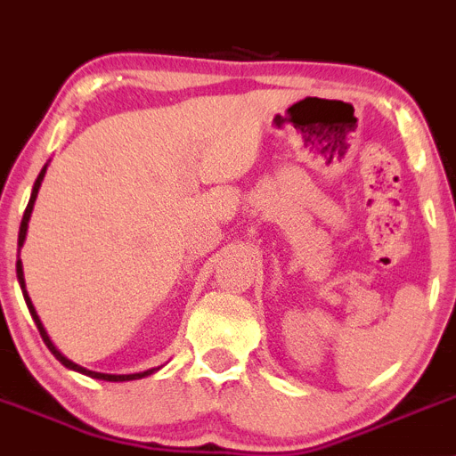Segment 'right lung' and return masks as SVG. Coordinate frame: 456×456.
<instances>
[{
    "label": "right lung",
    "instance_id": "right-lung-1",
    "mask_svg": "<svg viewBox=\"0 0 456 456\" xmlns=\"http://www.w3.org/2000/svg\"><path fill=\"white\" fill-rule=\"evenodd\" d=\"M46 169H48V162H46V165L42 167V171H39L37 180H35V184H33V191H30V200H28V207H26V211H24V218H21V224H20V236H17V281H20L21 294H24V300H26V307H28L30 316H33V321H35V325H37L39 334H42L44 343H46V347H48V350L53 352V356H55V359L60 361V363L64 365V368L73 370V372H79V374H86V377H91V379H97V381H110V383H120V381H135V379H144V377H149V374L158 372V370H160L162 365H160V368H151V370H144V372H135V374H104V372H93V370H86V368H82V365H77V363H73V361H69V359H66V356L61 354V352L57 350L55 346H53L51 336H48V331L44 330L42 321H39L37 312H35V305H33V300H30L28 291H26L24 267H21L20 249H21V247H24L26 233H28L30 214H33L35 200H37V193H39V187H42V180H44V175H46Z\"/></svg>",
    "mask_w": 456,
    "mask_h": 456
}]
</instances>
